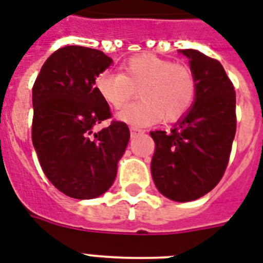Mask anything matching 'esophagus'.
Returning <instances> with one entry per match:
<instances>
[{"mask_svg": "<svg viewBox=\"0 0 263 263\" xmlns=\"http://www.w3.org/2000/svg\"><path fill=\"white\" fill-rule=\"evenodd\" d=\"M129 132H131V136H136L138 134H142V129H139V128H136V127H131L129 128Z\"/></svg>", "mask_w": 263, "mask_h": 263, "instance_id": "34e87169", "label": "esophagus"}]
</instances>
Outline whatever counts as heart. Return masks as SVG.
<instances>
[{"label":"heart","mask_w":263,"mask_h":263,"mask_svg":"<svg viewBox=\"0 0 263 263\" xmlns=\"http://www.w3.org/2000/svg\"><path fill=\"white\" fill-rule=\"evenodd\" d=\"M94 87L111 109H121L138 90L140 101L119 113V120L134 127L181 119L196 97V79L190 68L153 54L128 59L120 73L101 72Z\"/></svg>","instance_id":"heart-1"}]
</instances>
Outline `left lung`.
<instances>
[{"mask_svg":"<svg viewBox=\"0 0 263 263\" xmlns=\"http://www.w3.org/2000/svg\"><path fill=\"white\" fill-rule=\"evenodd\" d=\"M180 53L190 59L196 97L171 132H150L156 143L152 176L162 195L190 202L224 176L236 134V92L220 61L192 49Z\"/></svg>","mask_w":263,"mask_h":263,"instance_id":"obj_1","label":"left lung"}]
</instances>
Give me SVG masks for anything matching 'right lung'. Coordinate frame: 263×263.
<instances>
[{
  "label": "right lung",
  "mask_w": 263,
  "mask_h": 263,
  "mask_svg": "<svg viewBox=\"0 0 263 263\" xmlns=\"http://www.w3.org/2000/svg\"><path fill=\"white\" fill-rule=\"evenodd\" d=\"M103 51L83 46L55 50L32 87V144L43 173L59 191L92 199L111 187L129 140L123 121L94 127L111 117L95 91V78L110 67Z\"/></svg>",
  "instance_id": "obj_1"
}]
</instances>
